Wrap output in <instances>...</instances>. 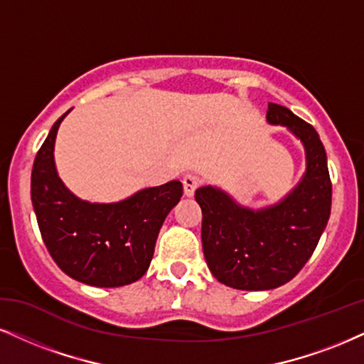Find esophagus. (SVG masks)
<instances>
[{
	"instance_id": "esophagus-1",
	"label": "esophagus",
	"mask_w": 364,
	"mask_h": 364,
	"mask_svg": "<svg viewBox=\"0 0 364 364\" xmlns=\"http://www.w3.org/2000/svg\"><path fill=\"white\" fill-rule=\"evenodd\" d=\"M182 183H183V194H186L187 197H191V196H194V192H196L197 187H199L200 181H199V177H197V175L187 173V175H183Z\"/></svg>"
}]
</instances>
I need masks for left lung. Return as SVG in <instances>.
<instances>
[{
  "label": "left lung",
  "mask_w": 364,
  "mask_h": 364,
  "mask_svg": "<svg viewBox=\"0 0 364 364\" xmlns=\"http://www.w3.org/2000/svg\"><path fill=\"white\" fill-rule=\"evenodd\" d=\"M267 119L284 124L306 146L302 182L282 203L262 210L241 208L214 187L196 191L209 270L221 284L237 290H270L290 282L312 257L331 216L333 183L319 134L275 102H268Z\"/></svg>",
  "instance_id": "1"
}]
</instances>
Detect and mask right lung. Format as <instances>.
Listing matches in <instances>:
<instances>
[{
  "label": "right lung",
  "instance_id": "obj_1",
  "mask_svg": "<svg viewBox=\"0 0 364 364\" xmlns=\"http://www.w3.org/2000/svg\"><path fill=\"white\" fill-rule=\"evenodd\" d=\"M67 113L53 123L31 168V204L42 240L58 268L74 280L106 289L133 284L150 267L156 236L181 200L182 183L143 189L116 204L77 199L53 164L57 129Z\"/></svg>",
  "mask_w": 364,
  "mask_h": 364
}]
</instances>
